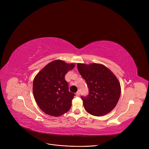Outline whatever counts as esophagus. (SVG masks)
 <instances>
[{"instance_id":"obj_1","label":"esophagus","mask_w":149,"mask_h":149,"mask_svg":"<svg viewBox=\"0 0 149 149\" xmlns=\"http://www.w3.org/2000/svg\"><path fill=\"white\" fill-rule=\"evenodd\" d=\"M75 95H76L77 97H79L80 96V92H79V91L77 92L76 93H75Z\"/></svg>"}]
</instances>
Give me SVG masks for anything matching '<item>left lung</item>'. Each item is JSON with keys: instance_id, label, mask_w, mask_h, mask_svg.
<instances>
[{"instance_id": "1", "label": "left lung", "mask_w": 149, "mask_h": 149, "mask_svg": "<svg viewBox=\"0 0 149 149\" xmlns=\"http://www.w3.org/2000/svg\"><path fill=\"white\" fill-rule=\"evenodd\" d=\"M77 68L89 88V95L81 97L85 110L97 116L111 112L121 95L120 83L115 74L99 63H78Z\"/></svg>"}]
</instances>
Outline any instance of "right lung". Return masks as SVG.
Returning a JSON list of instances; mask_svg holds the SVG:
<instances>
[{
	"mask_svg": "<svg viewBox=\"0 0 149 149\" xmlns=\"http://www.w3.org/2000/svg\"><path fill=\"white\" fill-rule=\"evenodd\" d=\"M74 63L56 60L46 65L34 77L33 91L38 107L45 113L59 116L71 107L74 93L69 91L66 74Z\"/></svg>",
	"mask_w": 149,
	"mask_h": 149,
	"instance_id": "obj_1",
	"label": "right lung"
}]
</instances>
